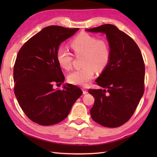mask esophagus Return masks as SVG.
<instances>
[{"label": "esophagus", "instance_id": "esophagus-1", "mask_svg": "<svg viewBox=\"0 0 157 157\" xmlns=\"http://www.w3.org/2000/svg\"><path fill=\"white\" fill-rule=\"evenodd\" d=\"M82 90H83V94H87V93H88V90L86 89V88H83Z\"/></svg>", "mask_w": 157, "mask_h": 157}]
</instances>
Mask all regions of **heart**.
I'll list each match as a JSON object with an SVG mask.
<instances>
[{"mask_svg": "<svg viewBox=\"0 0 157 157\" xmlns=\"http://www.w3.org/2000/svg\"><path fill=\"white\" fill-rule=\"evenodd\" d=\"M70 47L75 56L82 55L80 69L76 70L68 75V81L74 85L85 86L92 79L95 70L101 72L111 59V49L105 40H98L87 33H81L70 42ZM56 61L61 68L70 70L72 67L73 56L63 48L56 51Z\"/></svg>", "mask_w": 157, "mask_h": 157, "instance_id": "heart-1", "label": "heart"}]
</instances>
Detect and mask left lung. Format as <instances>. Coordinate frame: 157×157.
<instances>
[{
	"instance_id": "obj_1",
	"label": "left lung",
	"mask_w": 157,
	"mask_h": 157,
	"mask_svg": "<svg viewBox=\"0 0 157 157\" xmlns=\"http://www.w3.org/2000/svg\"><path fill=\"white\" fill-rule=\"evenodd\" d=\"M86 30L105 33L111 49L109 64L96 79L103 89L88 91L95 99L90 115L100 125L117 128L132 117L144 94V59L134 40L114 25Z\"/></svg>"
}]
</instances>
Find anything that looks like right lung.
I'll use <instances>...</instances> for the list:
<instances>
[{
    "label": "right lung",
    "mask_w": 157,
    "mask_h": 157,
    "mask_svg": "<svg viewBox=\"0 0 157 157\" xmlns=\"http://www.w3.org/2000/svg\"><path fill=\"white\" fill-rule=\"evenodd\" d=\"M78 29L48 26L29 39L18 52L13 68L15 95L26 116L39 125L62 121L82 94V90L72 84H66L63 90L53 88V84L65 80L56 51L61 43Z\"/></svg>",
    "instance_id": "obj_1"
}]
</instances>
